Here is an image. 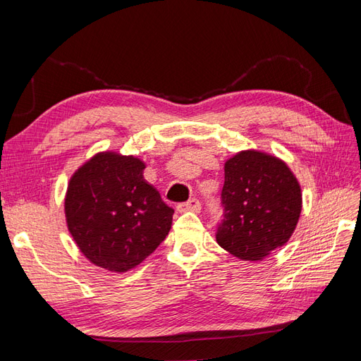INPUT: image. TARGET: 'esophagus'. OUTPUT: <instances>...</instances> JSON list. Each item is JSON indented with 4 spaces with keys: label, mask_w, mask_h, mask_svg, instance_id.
<instances>
[{
    "label": "esophagus",
    "mask_w": 361,
    "mask_h": 361,
    "mask_svg": "<svg viewBox=\"0 0 361 361\" xmlns=\"http://www.w3.org/2000/svg\"><path fill=\"white\" fill-rule=\"evenodd\" d=\"M202 209V204L197 199H190L188 202H183L178 204V212H199Z\"/></svg>",
    "instance_id": "esophagus-1"
}]
</instances>
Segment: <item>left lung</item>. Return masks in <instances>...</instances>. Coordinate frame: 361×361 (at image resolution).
Returning <instances> with one entry per match:
<instances>
[{
	"instance_id": "obj_1",
	"label": "left lung",
	"mask_w": 361,
	"mask_h": 361,
	"mask_svg": "<svg viewBox=\"0 0 361 361\" xmlns=\"http://www.w3.org/2000/svg\"><path fill=\"white\" fill-rule=\"evenodd\" d=\"M301 188L281 159L257 150L224 164L223 220L216 243L244 260H262L285 245L301 214Z\"/></svg>"
}]
</instances>
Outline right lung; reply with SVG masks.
Masks as SVG:
<instances>
[{
  "label": "right lung",
  "mask_w": 361,
  "mask_h": 361,
  "mask_svg": "<svg viewBox=\"0 0 361 361\" xmlns=\"http://www.w3.org/2000/svg\"><path fill=\"white\" fill-rule=\"evenodd\" d=\"M143 170L138 158L104 152L72 176L64 212L76 245L92 264L126 272L169 235L174 211L145 180Z\"/></svg>",
  "instance_id": "add662e5"
}]
</instances>
